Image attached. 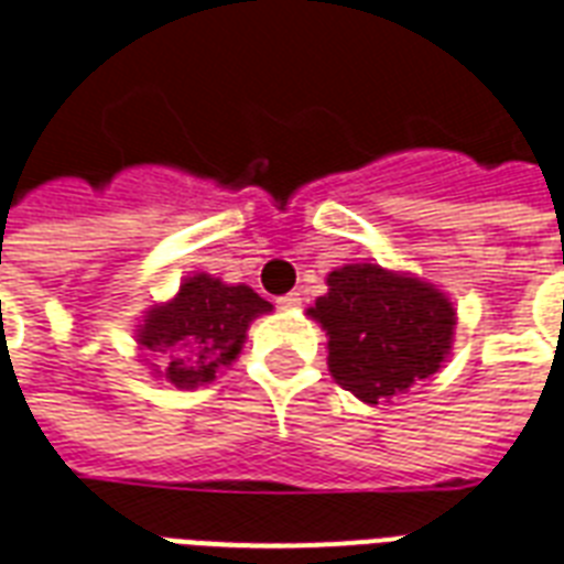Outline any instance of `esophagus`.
<instances>
[{
	"mask_svg": "<svg viewBox=\"0 0 564 564\" xmlns=\"http://www.w3.org/2000/svg\"><path fill=\"white\" fill-rule=\"evenodd\" d=\"M299 304H302V295L299 293H286L278 299V307H281V311H295Z\"/></svg>",
	"mask_w": 564,
	"mask_h": 564,
	"instance_id": "esophagus-1",
	"label": "esophagus"
}]
</instances>
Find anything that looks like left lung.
Masks as SVG:
<instances>
[{"instance_id":"8db88e82","label":"left lung","mask_w":564,"mask_h":564,"mask_svg":"<svg viewBox=\"0 0 564 564\" xmlns=\"http://www.w3.org/2000/svg\"><path fill=\"white\" fill-rule=\"evenodd\" d=\"M307 311L328 335V370L361 403H388L433 377L454 344L457 311L436 283L377 262L328 271Z\"/></svg>"}]
</instances>
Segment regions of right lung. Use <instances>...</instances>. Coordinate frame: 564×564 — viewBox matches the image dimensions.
I'll list each match as a JSON object with an SVG mask.
<instances>
[{
	"mask_svg": "<svg viewBox=\"0 0 564 564\" xmlns=\"http://www.w3.org/2000/svg\"><path fill=\"white\" fill-rule=\"evenodd\" d=\"M262 314L271 304L250 286L197 271L173 299L145 311L133 337L154 379L194 391L239 358L250 323Z\"/></svg>",
	"mask_w": 564,
	"mask_h": 564,
	"instance_id": "1",
	"label": "right lung"
}]
</instances>
